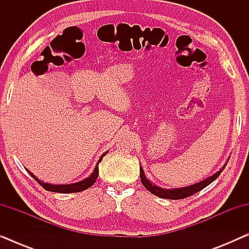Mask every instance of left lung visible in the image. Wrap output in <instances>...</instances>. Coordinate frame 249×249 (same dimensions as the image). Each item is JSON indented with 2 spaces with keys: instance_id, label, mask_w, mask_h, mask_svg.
Segmentation results:
<instances>
[{
  "instance_id": "1",
  "label": "left lung",
  "mask_w": 249,
  "mask_h": 249,
  "mask_svg": "<svg viewBox=\"0 0 249 249\" xmlns=\"http://www.w3.org/2000/svg\"><path fill=\"white\" fill-rule=\"evenodd\" d=\"M229 159L227 160V162L224 163V165L219 170V171L215 172L211 177H209V178L204 179V180H202V181L196 182V183H194V185H190V186L180 187V188H172V189H165V188H162V187L156 186L151 181V180L147 179V177H146L144 170H142V165L139 166V171H141V180H142V185H144L145 188L147 189L149 193H152L153 195H155L158 197H161V198H166V199L186 198V197L192 196V195H194V194L200 192V190L205 188L206 186H209L210 183H212L214 180H215L217 177L220 176V173L223 171V169L226 168Z\"/></svg>"
}]
</instances>
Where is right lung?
I'll return each instance as SVG.
<instances>
[{
	"label": "right lung",
	"mask_w": 249,
	"mask_h": 249,
	"mask_svg": "<svg viewBox=\"0 0 249 249\" xmlns=\"http://www.w3.org/2000/svg\"><path fill=\"white\" fill-rule=\"evenodd\" d=\"M108 152V151H107ZM107 152L103 153V154L101 155L100 160H98L96 165H95V168L93 170V172H91L90 176H88L87 178H85L83 180H80V181L78 182H73V183H67V185H53V183H49V182H44L42 180H39L37 177L34 175L33 172H30L28 169H26L27 171L30 176L33 177L34 179L36 180L37 182L39 183L40 186L43 187L44 189L47 190V192H53V193H61V194H70V193H79V192H83V190L89 188L94 185V182L96 181L97 177H98V164H100L102 160L105 155L107 154Z\"/></svg>",
	"instance_id": "right-lung-1"
}]
</instances>
